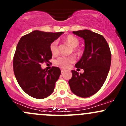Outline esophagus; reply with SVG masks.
<instances>
[{"label":"esophagus","instance_id":"34e87169","mask_svg":"<svg viewBox=\"0 0 126 126\" xmlns=\"http://www.w3.org/2000/svg\"><path fill=\"white\" fill-rule=\"evenodd\" d=\"M61 72L63 73V72H64V69H61Z\"/></svg>","mask_w":126,"mask_h":126}]
</instances>
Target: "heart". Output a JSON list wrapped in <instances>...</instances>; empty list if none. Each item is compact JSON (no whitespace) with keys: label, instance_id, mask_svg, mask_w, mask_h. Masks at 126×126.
Listing matches in <instances>:
<instances>
[{"label":"heart","instance_id":"b5f03b06","mask_svg":"<svg viewBox=\"0 0 126 126\" xmlns=\"http://www.w3.org/2000/svg\"><path fill=\"white\" fill-rule=\"evenodd\" d=\"M64 41L69 44V46L73 47V51L77 54L81 53V51L79 49L77 48V46L79 44V40L77 37L72 34H69L64 38ZM50 51L53 56H56L59 53L58 41L54 40L51 43L49 46ZM75 62V58L72 56L70 57H60L57 58L55 61V64L57 66L63 69H66L69 66L70 64Z\"/></svg>","mask_w":126,"mask_h":126}]
</instances>
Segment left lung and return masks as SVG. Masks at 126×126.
<instances>
[{"label": "left lung", "instance_id": "left-lung-1", "mask_svg": "<svg viewBox=\"0 0 126 126\" xmlns=\"http://www.w3.org/2000/svg\"><path fill=\"white\" fill-rule=\"evenodd\" d=\"M85 40V50L82 58L75 64L83 69V74L72 70L69 80L73 93L82 98L95 94L107 78L111 62V53L107 41L102 35L88 30L73 32Z\"/></svg>", "mask_w": 126, "mask_h": 126}]
</instances>
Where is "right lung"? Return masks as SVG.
I'll use <instances>...</instances> for the list:
<instances>
[{
	"label": "right lung",
	"instance_id": "obj_1",
	"mask_svg": "<svg viewBox=\"0 0 126 126\" xmlns=\"http://www.w3.org/2000/svg\"><path fill=\"white\" fill-rule=\"evenodd\" d=\"M62 33L33 31L21 37L16 46L13 59L15 76L23 90L33 98L43 99L54 92L61 70L52 67L47 71L41 64L52 58L50 44Z\"/></svg>",
	"mask_w": 126,
	"mask_h": 126
}]
</instances>
